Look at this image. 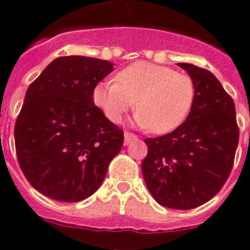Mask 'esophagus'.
I'll list each match as a JSON object with an SVG mask.
<instances>
[{"instance_id":"obj_1","label":"esophagus","mask_w":250,"mask_h":250,"mask_svg":"<svg viewBox=\"0 0 250 250\" xmlns=\"http://www.w3.org/2000/svg\"><path fill=\"white\" fill-rule=\"evenodd\" d=\"M124 139H125V141H124V143H125V145H129L131 141L136 140V139H138V136H136L135 134H131V132H125V134H124Z\"/></svg>"}]
</instances>
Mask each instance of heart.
<instances>
[{"label":"heart","instance_id":"b5f03b06","mask_svg":"<svg viewBox=\"0 0 250 250\" xmlns=\"http://www.w3.org/2000/svg\"><path fill=\"white\" fill-rule=\"evenodd\" d=\"M94 103L112 123L135 106V123L155 134H165L184 123L195 100L190 77L173 68L150 62H135L121 70L118 81L95 86Z\"/></svg>","mask_w":250,"mask_h":250}]
</instances>
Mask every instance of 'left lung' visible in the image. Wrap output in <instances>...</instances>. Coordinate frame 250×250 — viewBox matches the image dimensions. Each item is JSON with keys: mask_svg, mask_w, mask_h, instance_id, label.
<instances>
[{"mask_svg": "<svg viewBox=\"0 0 250 250\" xmlns=\"http://www.w3.org/2000/svg\"><path fill=\"white\" fill-rule=\"evenodd\" d=\"M195 86L187 120L174 131L145 140L141 170L160 205L188 210L219 193L231 171L239 141L233 99L219 80L193 63H178Z\"/></svg>", "mask_w": 250, "mask_h": 250, "instance_id": "obj_1", "label": "left lung"}]
</instances>
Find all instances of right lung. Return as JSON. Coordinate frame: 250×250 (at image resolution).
Listing matches in <instances>:
<instances>
[{"label": "right lung", "instance_id": "obj_1", "mask_svg": "<svg viewBox=\"0 0 250 250\" xmlns=\"http://www.w3.org/2000/svg\"><path fill=\"white\" fill-rule=\"evenodd\" d=\"M112 71L106 60L57 57L28 86L15 125L16 154L28 183L51 199L89 198L121 150L124 132L92 99Z\"/></svg>", "mask_w": 250, "mask_h": 250}]
</instances>
